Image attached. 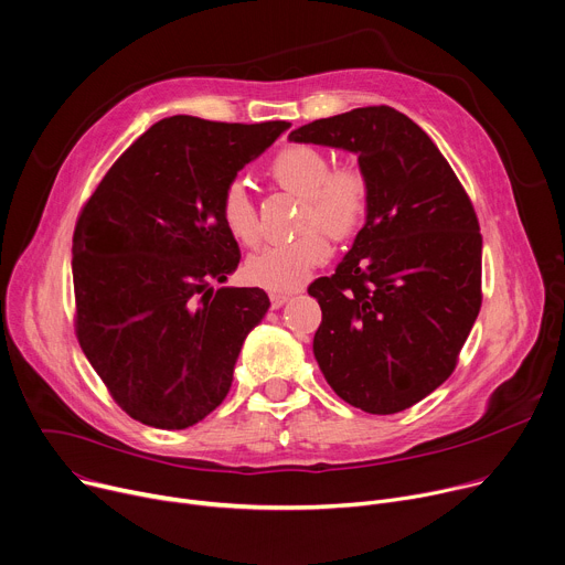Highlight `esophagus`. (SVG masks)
Here are the masks:
<instances>
[{"mask_svg": "<svg viewBox=\"0 0 565 565\" xmlns=\"http://www.w3.org/2000/svg\"><path fill=\"white\" fill-rule=\"evenodd\" d=\"M269 300H271V307H274V309H278V307H282V305L289 300V296H287V294H276V291H274V294H269Z\"/></svg>", "mask_w": 565, "mask_h": 565, "instance_id": "obj_1", "label": "esophagus"}]
</instances>
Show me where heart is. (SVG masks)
Here are the masks:
<instances>
[{
	"label": "heart",
	"mask_w": 565,
	"mask_h": 565,
	"mask_svg": "<svg viewBox=\"0 0 565 565\" xmlns=\"http://www.w3.org/2000/svg\"><path fill=\"white\" fill-rule=\"evenodd\" d=\"M269 174L302 198L300 228L305 233L289 242L263 246L246 260L244 276L271 291H294L330 258L324 232L334 239H345L363 224L370 185L359 166H332L328 152L307 143L282 148L271 159ZM220 213L226 231L237 242L248 246L258 242V211L239 181H231L222 191Z\"/></svg>",
	"instance_id": "1"
}]
</instances>
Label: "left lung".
I'll return each instance as SVG.
<instances>
[{
  "label": "left lung",
  "instance_id": "1",
  "mask_svg": "<svg viewBox=\"0 0 565 565\" xmlns=\"http://www.w3.org/2000/svg\"><path fill=\"white\" fill-rule=\"evenodd\" d=\"M289 141L354 152L370 185L352 248L307 289L323 311L319 367L354 408H411L451 377L482 305L473 204L430 137L388 105L307 122Z\"/></svg>",
  "mask_w": 565,
  "mask_h": 565
}]
</instances>
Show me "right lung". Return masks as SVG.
I'll use <instances>...</instances> for the list:
<instances>
[{
	"label": "right lung",
	"instance_id": "right-lung-1",
	"mask_svg": "<svg viewBox=\"0 0 565 565\" xmlns=\"http://www.w3.org/2000/svg\"><path fill=\"white\" fill-rule=\"evenodd\" d=\"M287 128L163 118L83 206L72 248L76 337L132 419L179 430L224 402L269 296L260 287L213 289L239 263L220 200Z\"/></svg>",
	"mask_w": 565,
	"mask_h": 565
}]
</instances>
